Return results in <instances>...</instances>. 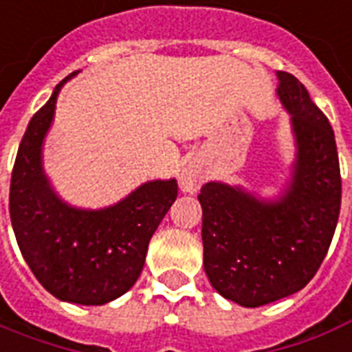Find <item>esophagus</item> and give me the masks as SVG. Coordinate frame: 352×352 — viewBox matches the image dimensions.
Masks as SVG:
<instances>
[{
    "label": "esophagus",
    "mask_w": 352,
    "mask_h": 352,
    "mask_svg": "<svg viewBox=\"0 0 352 352\" xmlns=\"http://www.w3.org/2000/svg\"><path fill=\"white\" fill-rule=\"evenodd\" d=\"M199 182H201V178H199V173L196 170L194 167H185L184 170H182V174H179V185H182V189L185 190V192H196L199 187Z\"/></svg>",
    "instance_id": "obj_1"
}]
</instances>
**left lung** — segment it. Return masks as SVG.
Here are the masks:
<instances>
[{
    "instance_id": "1",
    "label": "left lung",
    "mask_w": 352,
    "mask_h": 352,
    "mask_svg": "<svg viewBox=\"0 0 352 352\" xmlns=\"http://www.w3.org/2000/svg\"><path fill=\"white\" fill-rule=\"evenodd\" d=\"M278 98L291 114L296 162L283 196L258 199L241 187L209 182L198 194L204 267L210 285L243 307H260L307 285L327 254L342 204L331 123L307 89L276 72Z\"/></svg>"
}]
</instances>
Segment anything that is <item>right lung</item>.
<instances>
[{"instance_id": "right-lung-1", "label": "right lung", "mask_w": 352, "mask_h": 352, "mask_svg": "<svg viewBox=\"0 0 352 352\" xmlns=\"http://www.w3.org/2000/svg\"><path fill=\"white\" fill-rule=\"evenodd\" d=\"M30 120L10 178L8 210L19 251L38 282L58 300L103 305L136 283L148 241L178 196L176 179L140 185L100 210L76 209L50 187L41 165L43 140L67 80Z\"/></svg>"}]
</instances>
